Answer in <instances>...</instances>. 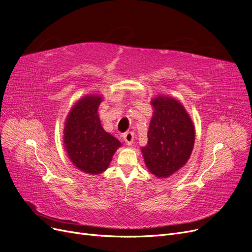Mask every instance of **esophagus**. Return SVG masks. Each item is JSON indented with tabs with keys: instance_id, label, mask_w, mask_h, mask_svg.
<instances>
[{
	"instance_id": "esophagus-1",
	"label": "esophagus",
	"mask_w": 252,
	"mask_h": 252,
	"mask_svg": "<svg viewBox=\"0 0 252 252\" xmlns=\"http://www.w3.org/2000/svg\"><path fill=\"white\" fill-rule=\"evenodd\" d=\"M123 139L125 141V143L128 145V146H131L132 143H133V139H134V134L131 131H128L126 133H124L123 135Z\"/></svg>"
}]
</instances>
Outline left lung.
Returning a JSON list of instances; mask_svg holds the SVG:
<instances>
[{
    "mask_svg": "<svg viewBox=\"0 0 252 252\" xmlns=\"http://www.w3.org/2000/svg\"><path fill=\"white\" fill-rule=\"evenodd\" d=\"M154 113L148 129V143L141 148L145 165L158 179H167L185 166L191 156L195 128L183 104L159 94L150 102Z\"/></svg>",
    "mask_w": 252,
    "mask_h": 252,
    "instance_id": "left-lung-1",
    "label": "left lung"
}]
</instances>
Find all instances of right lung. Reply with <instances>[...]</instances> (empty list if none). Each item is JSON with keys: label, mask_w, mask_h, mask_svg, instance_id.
I'll return each mask as SVG.
<instances>
[{"label": "right lung", "mask_w": 252, "mask_h": 252, "mask_svg": "<svg viewBox=\"0 0 252 252\" xmlns=\"http://www.w3.org/2000/svg\"><path fill=\"white\" fill-rule=\"evenodd\" d=\"M101 94H87L74 103L64 124V148L72 164L83 172L100 174L108 168L121 142L106 132L98 117Z\"/></svg>", "instance_id": "1"}]
</instances>
